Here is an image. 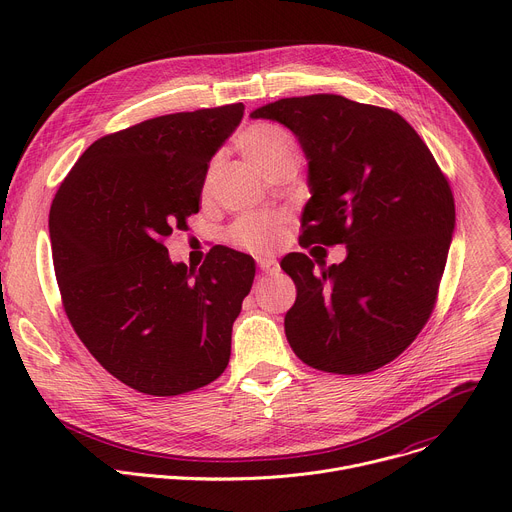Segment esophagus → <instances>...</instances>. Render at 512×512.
Listing matches in <instances>:
<instances>
[{
  "label": "esophagus",
  "instance_id": "34e87169",
  "mask_svg": "<svg viewBox=\"0 0 512 512\" xmlns=\"http://www.w3.org/2000/svg\"><path fill=\"white\" fill-rule=\"evenodd\" d=\"M257 263H259L261 271H265V273H275L277 271V261L273 257H259Z\"/></svg>",
  "mask_w": 512,
  "mask_h": 512
}]
</instances>
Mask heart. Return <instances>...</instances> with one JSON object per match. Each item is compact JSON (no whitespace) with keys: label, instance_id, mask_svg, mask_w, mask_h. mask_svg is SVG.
I'll use <instances>...</instances> for the list:
<instances>
[{"label":"heart","instance_id":"heart-1","mask_svg":"<svg viewBox=\"0 0 512 512\" xmlns=\"http://www.w3.org/2000/svg\"><path fill=\"white\" fill-rule=\"evenodd\" d=\"M239 148L245 158L263 174L269 176L275 168L298 164V143L287 129L275 123H257L247 127L239 137ZM214 166L208 170L204 190H210ZM281 233V218L271 214H245L229 229V241L251 253H265L275 247Z\"/></svg>","mask_w":512,"mask_h":512}]
</instances>
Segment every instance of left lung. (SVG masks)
Segmentation results:
<instances>
[{
  "label": "left lung",
  "instance_id": "8db88e82",
  "mask_svg": "<svg viewBox=\"0 0 512 512\" xmlns=\"http://www.w3.org/2000/svg\"><path fill=\"white\" fill-rule=\"evenodd\" d=\"M251 119L285 125L308 160L302 247L346 245V259L320 273L304 253L281 259L298 289L283 322L291 350L326 373L385 367L435 304L456 227L446 176L389 109L322 93L267 103Z\"/></svg>",
  "mask_w": 512,
  "mask_h": 512
}]
</instances>
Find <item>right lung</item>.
<instances>
[{
    "mask_svg": "<svg viewBox=\"0 0 512 512\" xmlns=\"http://www.w3.org/2000/svg\"><path fill=\"white\" fill-rule=\"evenodd\" d=\"M245 105L172 113L97 139L60 184L48 218L64 312L115 379L156 397L223 375L253 257L216 245L198 269L164 239L198 212L208 164Z\"/></svg>",
    "mask_w": 512,
    "mask_h": 512,
    "instance_id": "right-lung-1",
    "label": "right lung"
}]
</instances>
